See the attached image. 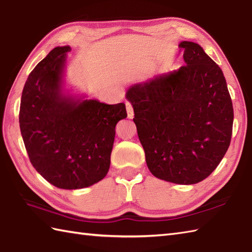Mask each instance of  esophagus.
I'll list each match as a JSON object with an SVG mask.
<instances>
[{
  "instance_id": "1",
  "label": "esophagus",
  "mask_w": 252,
  "mask_h": 252,
  "mask_svg": "<svg viewBox=\"0 0 252 252\" xmlns=\"http://www.w3.org/2000/svg\"><path fill=\"white\" fill-rule=\"evenodd\" d=\"M126 106L127 118H129V119H132V118L134 117V111H133V107H132V105H131L130 101H126Z\"/></svg>"
}]
</instances>
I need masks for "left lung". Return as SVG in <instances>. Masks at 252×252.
I'll list each match as a JSON object with an SVG mask.
<instances>
[{
  "mask_svg": "<svg viewBox=\"0 0 252 252\" xmlns=\"http://www.w3.org/2000/svg\"><path fill=\"white\" fill-rule=\"evenodd\" d=\"M186 65L137 83L126 92L153 175L196 184L227 152L234 110L221 68L194 42L179 44Z\"/></svg>",
  "mask_w": 252,
  "mask_h": 252,
  "instance_id": "obj_1",
  "label": "left lung"
}]
</instances>
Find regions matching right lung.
Segmentation results:
<instances>
[{
    "instance_id": "obj_1",
    "label": "right lung",
    "mask_w": 252,
    "mask_h": 252,
    "mask_svg": "<svg viewBox=\"0 0 252 252\" xmlns=\"http://www.w3.org/2000/svg\"><path fill=\"white\" fill-rule=\"evenodd\" d=\"M70 46L52 50L29 74L21 94L19 126L31 164L51 184L79 189L109 170L116 125L126 118L123 103L107 105L63 90Z\"/></svg>"
}]
</instances>
